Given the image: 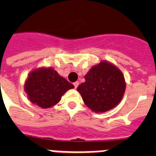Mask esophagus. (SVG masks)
Segmentation results:
<instances>
[{
  "label": "esophagus",
  "instance_id": "obj_1",
  "mask_svg": "<svg viewBox=\"0 0 156 156\" xmlns=\"http://www.w3.org/2000/svg\"><path fill=\"white\" fill-rule=\"evenodd\" d=\"M73 85H74V87L76 88L77 87H78V85H79V82H78V81H76V82L73 83Z\"/></svg>",
  "mask_w": 156,
  "mask_h": 156
}]
</instances>
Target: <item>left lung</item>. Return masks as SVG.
Masks as SVG:
<instances>
[{
    "instance_id": "8db88e82",
    "label": "left lung",
    "mask_w": 156,
    "mask_h": 156,
    "mask_svg": "<svg viewBox=\"0 0 156 156\" xmlns=\"http://www.w3.org/2000/svg\"><path fill=\"white\" fill-rule=\"evenodd\" d=\"M85 82L77 87L83 102L94 112H105L120 102L126 90L122 72L115 65L101 61L85 75Z\"/></svg>"
}]
</instances>
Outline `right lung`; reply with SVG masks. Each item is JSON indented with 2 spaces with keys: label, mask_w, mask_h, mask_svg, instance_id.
<instances>
[{
  "label": "right lung",
  "mask_w": 156,
  "mask_h": 156,
  "mask_svg": "<svg viewBox=\"0 0 156 156\" xmlns=\"http://www.w3.org/2000/svg\"><path fill=\"white\" fill-rule=\"evenodd\" d=\"M74 86L51 67L32 70L25 82L24 90L33 104L42 108L58 104L62 96Z\"/></svg>",
  "instance_id": "obj_1"
}]
</instances>
